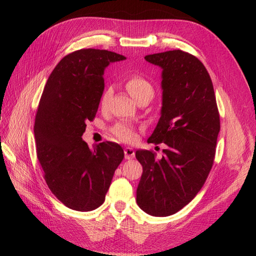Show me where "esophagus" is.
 <instances>
[{
    "mask_svg": "<svg viewBox=\"0 0 256 256\" xmlns=\"http://www.w3.org/2000/svg\"><path fill=\"white\" fill-rule=\"evenodd\" d=\"M124 154H125V159H126V160L133 159V158L136 156V151H134L132 148L128 146V148H124Z\"/></svg>",
    "mask_w": 256,
    "mask_h": 256,
    "instance_id": "1",
    "label": "esophagus"
}]
</instances>
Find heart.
Returning <instances> with one entry per match:
<instances>
[{
    "label": "heart",
    "mask_w": 256,
    "mask_h": 256,
    "mask_svg": "<svg viewBox=\"0 0 256 256\" xmlns=\"http://www.w3.org/2000/svg\"><path fill=\"white\" fill-rule=\"evenodd\" d=\"M126 90H128L130 95H131L134 100H138V98L144 96H150L153 97L154 94V88H153L152 84L148 82L146 78H144L140 75H132L128 77L126 80ZM112 95V87H106L105 90L103 92L100 97V105H105L106 102ZM113 136L118 138L120 141L123 142H134L136 140V128L128 124H116L114 128L110 130Z\"/></svg>",
    "instance_id": "1"
}]
</instances>
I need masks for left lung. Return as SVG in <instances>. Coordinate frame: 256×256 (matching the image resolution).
I'll list each match as a JSON object with an SVG mask.
<instances>
[{
    "instance_id": "8db88e82",
    "label": "left lung",
    "mask_w": 256,
    "mask_h": 256,
    "mask_svg": "<svg viewBox=\"0 0 256 256\" xmlns=\"http://www.w3.org/2000/svg\"><path fill=\"white\" fill-rule=\"evenodd\" d=\"M162 69L161 116L148 143L166 144L164 156L138 150L143 172L136 202L156 217L174 215L196 197L215 158L220 130L215 92L207 69L182 50L148 54Z\"/></svg>"
}]
</instances>
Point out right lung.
<instances>
[{
  "mask_svg": "<svg viewBox=\"0 0 256 256\" xmlns=\"http://www.w3.org/2000/svg\"><path fill=\"white\" fill-rule=\"evenodd\" d=\"M126 58L108 50L80 49L60 60L46 84L34 120L36 156L49 189L64 206L90 212L105 200L124 151L82 140L104 92V70Z\"/></svg>",
  "mask_w": 256,
  "mask_h": 256,
  "instance_id": "obj_1",
  "label": "right lung"
}]
</instances>
